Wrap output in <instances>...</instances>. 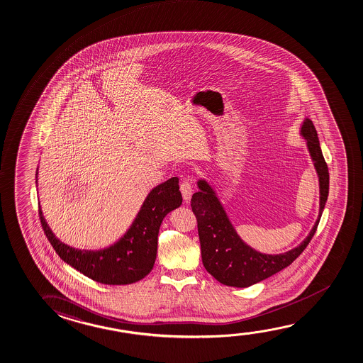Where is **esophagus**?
Listing matches in <instances>:
<instances>
[{"mask_svg": "<svg viewBox=\"0 0 363 363\" xmlns=\"http://www.w3.org/2000/svg\"><path fill=\"white\" fill-rule=\"evenodd\" d=\"M179 189H181V194H182L184 202H189L191 200V196H192V184H191L189 179H184L181 182Z\"/></svg>", "mask_w": 363, "mask_h": 363, "instance_id": "obj_1", "label": "esophagus"}]
</instances>
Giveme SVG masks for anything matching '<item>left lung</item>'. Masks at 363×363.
Segmentation results:
<instances>
[{
	"label": "left lung",
	"instance_id": "8db88e82",
	"mask_svg": "<svg viewBox=\"0 0 363 363\" xmlns=\"http://www.w3.org/2000/svg\"><path fill=\"white\" fill-rule=\"evenodd\" d=\"M301 135L307 140V147L320 179V215L305 241L289 252L266 255L247 246L237 235L210 184L203 179L199 181L200 191L192 196L191 207L197 220L202 262L207 272L222 284L248 287L271 277L294 262L315 236L328 197L330 174L317 131L308 118L301 127Z\"/></svg>",
	"mask_w": 363,
	"mask_h": 363
}]
</instances>
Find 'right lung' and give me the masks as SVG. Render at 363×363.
Instances as JSON below:
<instances>
[{
  "instance_id": "add662e5",
  "label": "right lung",
  "mask_w": 363,
  "mask_h": 363,
  "mask_svg": "<svg viewBox=\"0 0 363 363\" xmlns=\"http://www.w3.org/2000/svg\"><path fill=\"white\" fill-rule=\"evenodd\" d=\"M182 203L179 177H172L148 194L130 230L111 247L100 251H81L57 240L38 207L43 232L62 261L96 282L130 284L147 276L157 255L160 226L168 212Z\"/></svg>"
}]
</instances>
